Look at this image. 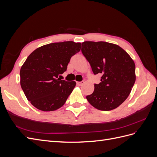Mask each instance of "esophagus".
I'll use <instances>...</instances> for the list:
<instances>
[{"mask_svg":"<svg viewBox=\"0 0 157 157\" xmlns=\"http://www.w3.org/2000/svg\"><path fill=\"white\" fill-rule=\"evenodd\" d=\"M77 84L78 85V86H82V85L84 83V81H81V82H77Z\"/></svg>","mask_w":157,"mask_h":157,"instance_id":"esophagus-1","label":"esophagus"}]
</instances>
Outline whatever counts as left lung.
I'll return each instance as SVG.
<instances>
[{
    "label": "left lung",
    "mask_w": 157,
    "mask_h": 157,
    "mask_svg": "<svg viewBox=\"0 0 157 157\" xmlns=\"http://www.w3.org/2000/svg\"><path fill=\"white\" fill-rule=\"evenodd\" d=\"M82 52L94 75H101V82L87 100L98 110L111 111L129 96L136 81V65L130 55L117 44L107 42L85 41Z\"/></svg>",
    "instance_id": "1"
}]
</instances>
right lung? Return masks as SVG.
<instances>
[{"label": "right lung", "instance_id": "obj_1", "mask_svg": "<svg viewBox=\"0 0 157 157\" xmlns=\"http://www.w3.org/2000/svg\"><path fill=\"white\" fill-rule=\"evenodd\" d=\"M80 48V42H54L39 47L27 57L20 69V84L35 107L52 111L64 105L76 82L61 80L58 76L67 70L71 58Z\"/></svg>", "mask_w": 157, "mask_h": 157}]
</instances>
